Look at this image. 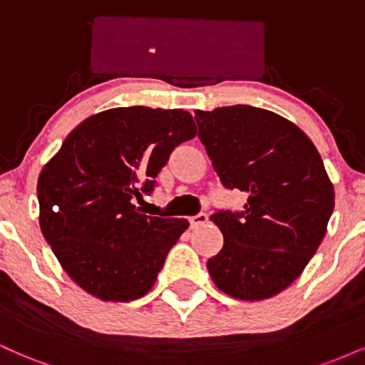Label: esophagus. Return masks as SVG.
Masks as SVG:
<instances>
[{
	"label": "esophagus",
	"instance_id": "1",
	"mask_svg": "<svg viewBox=\"0 0 365 365\" xmlns=\"http://www.w3.org/2000/svg\"><path fill=\"white\" fill-rule=\"evenodd\" d=\"M188 221H190V228H199V226H202V225L207 223L209 217H207L206 212H199V215L192 216Z\"/></svg>",
	"mask_w": 365,
	"mask_h": 365
}]
</instances>
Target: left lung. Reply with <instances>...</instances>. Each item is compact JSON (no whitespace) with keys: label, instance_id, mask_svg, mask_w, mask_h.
I'll return each instance as SVG.
<instances>
[{"label":"left lung","instance_id":"obj_1","mask_svg":"<svg viewBox=\"0 0 365 365\" xmlns=\"http://www.w3.org/2000/svg\"><path fill=\"white\" fill-rule=\"evenodd\" d=\"M195 120L221 183L247 194L242 212L211 216L225 244L207 261L209 274L233 299L278 295L319 249L333 212L319 153L295 123L262 108L197 110Z\"/></svg>","mask_w":365,"mask_h":365}]
</instances>
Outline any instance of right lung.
Here are the masks:
<instances>
[{
  "label": "right lung",
  "mask_w": 365,
  "mask_h": 365,
  "mask_svg": "<svg viewBox=\"0 0 365 365\" xmlns=\"http://www.w3.org/2000/svg\"><path fill=\"white\" fill-rule=\"evenodd\" d=\"M195 133L188 111L113 108L77 125L46 163L41 232L83 292L130 302L154 287L188 221L145 216L132 199L153 190L171 150Z\"/></svg>",
  "instance_id": "right-lung-1"
}]
</instances>
